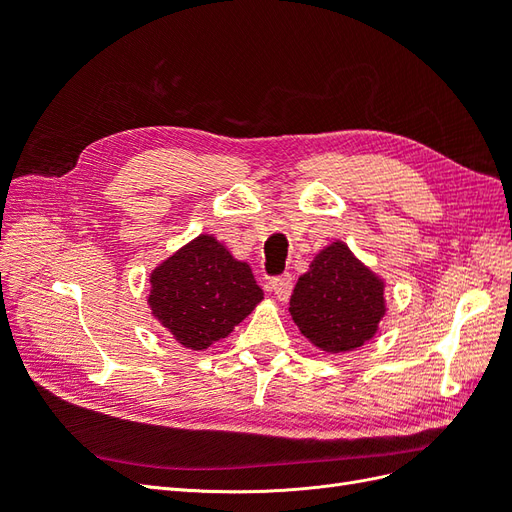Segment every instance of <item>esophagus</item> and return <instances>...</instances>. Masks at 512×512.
<instances>
[{"instance_id":"obj_1","label":"esophagus","mask_w":512,"mask_h":512,"mask_svg":"<svg viewBox=\"0 0 512 512\" xmlns=\"http://www.w3.org/2000/svg\"><path fill=\"white\" fill-rule=\"evenodd\" d=\"M271 290H273L277 301H288L290 292H292V277L290 275L275 277V280L271 282Z\"/></svg>"}]
</instances>
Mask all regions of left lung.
I'll return each mask as SVG.
<instances>
[{
  "mask_svg": "<svg viewBox=\"0 0 512 512\" xmlns=\"http://www.w3.org/2000/svg\"><path fill=\"white\" fill-rule=\"evenodd\" d=\"M384 290V277L356 258L344 241H333L299 277L288 312L316 348L344 354L378 333L386 314Z\"/></svg>",
  "mask_w": 512,
  "mask_h": 512,
  "instance_id": "obj_1",
  "label": "left lung"
}]
</instances>
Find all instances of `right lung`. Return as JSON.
Instances as JSON below:
<instances>
[{"instance_id":"add662e5","label":"right lung","mask_w":512,"mask_h":512,"mask_svg":"<svg viewBox=\"0 0 512 512\" xmlns=\"http://www.w3.org/2000/svg\"><path fill=\"white\" fill-rule=\"evenodd\" d=\"M151 316L188 350H205L265 299L250 265L213 235H198L149 273Z\"/></svg>"}]
</instances>
